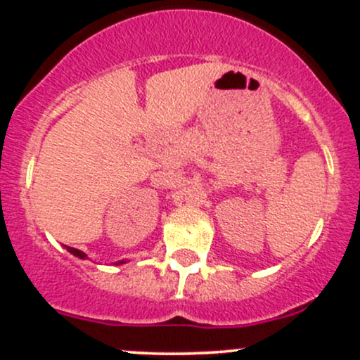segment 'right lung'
Masks as SVG:
<instances>
[{"label":"right lung","mask_w":360,"mask_h":360,"mask_svg":"<svg viewBox=\"0 0 360 360\" xmlns=\"http://www.w3.org/2000/svg\"><path fill=\"white\" fill-rule=\"evenodd\" d=\"M68 250L71 252V254L76 255V257H79V259H84V257H86V254H84V252H81V250L74 249V247H68Z\"/></svg>","instance_id":"right-lung-1"}]
</instances>
